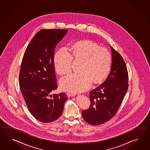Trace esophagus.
Returning <instances> with one entry per match:
<instances>
[{"instance_id": "esophagus-1", "label": "esophagus", "mask_w": 150, "mask_h": 150, "mask_svg": "<svg viewBox=\"0 0 150 150\" xmlns=\"http://www.w3.org/2000/svg\"><path fill=\"white\" fill-rule=\"evenodd\" d=\"M67 95L68 96V97H71V96H75V94L74 93H67Z\"/></svg>"}]
</instances>
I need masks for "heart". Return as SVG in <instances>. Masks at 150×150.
Segmentation results:
<instances>
[{
  "mask_svg": "<svg viewBox=\"0 0 150 150\" xmlns=\"http://www.w3.org/2000/svg\"><path fill=\"white\" fill-rule=\"evenodd\" d=\"M71 52L63 48L54 57L55 70L60 75L71 72L73 59L82 61L79 69L80 73L72 74L61 79L62 90L74 93L84 91L91 87L93 81L97 83L105 79L111 62L110 54L107 49L91 41L83 40L73 45Z\"/></svg>",
  "mask_w": 150,
  "mask_h": 150,
  "instance_id": "b5f03b06",
  "label": "heart"
}]
</instances>
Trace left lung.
<instances>
[{
    "instance_id": "8db88e82",
    "label": "left lung",
    "mask_w": 150,
    "mask_h": 150,
    "mask_svg": "<svg viewBox=\"0 0 150 150\" xmlns=\"http://www.w3.org/2000/svg\"><path fill=\"white\" fill-rule=\"evenodd\" d=\"M112 66L105 81L90 92L91 106L82 112L92 125L103 124L115 115L128 89V72L124 60L112 47Z\"/></svg>"
}]
</instances>
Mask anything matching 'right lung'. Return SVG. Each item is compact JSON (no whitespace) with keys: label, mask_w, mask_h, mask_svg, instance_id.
Returning <instances> with one entry per match:
<instances>
[{"label":"right lung","mask_w":150,"mask_h":150,"mask_svg":"<svg viewBox=\"0 0 150 150\" xmlns=\"http://www.w3.org/2000/svg\"><path fill=\"white\" fill-rule=\"evenodd\" d=\"M67 32L68 30L39 31L26 49L22 59L19 76L22 95L30 112L44 123L61 117L68 100L64 93L51 94L57 88L55 48Z\"/></svg>","instance_id":"add662e5"}]
</instances>
